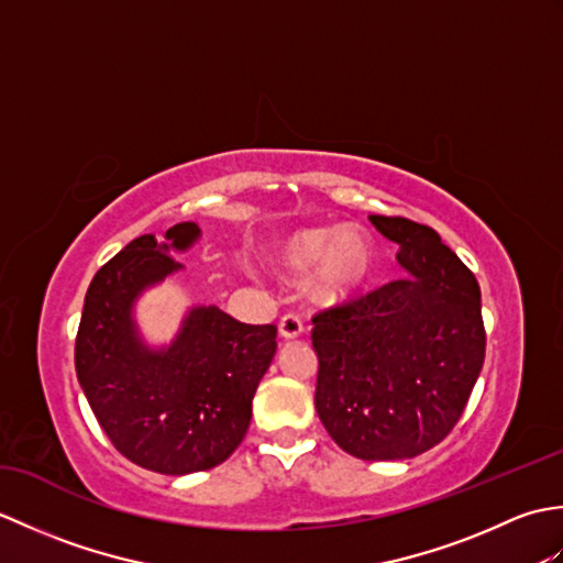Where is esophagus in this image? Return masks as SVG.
<instances>
[{"instance_id":"obj_1","label":"esophagus","mask_w":563,"mask_h":563,"mask_svg":"<svg viewBox=\"0 0 563 563\" xmlns=\"http://www.w3.org/2000/svg\"><path fill=\"white\" fill-rule=\"evenodd\" d=\"M302 331H305V324H302V319L297 317V314H285L278 321V333H280L283 339H297Z\"/></svg>"}]
</instances>
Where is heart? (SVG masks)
Listing matches in <instances>:
<instances>
[{
	"label": "heart",
	"mask_w": 563,
	"mask_h": 563,
	"mask_svg": "<svg viewBox=\"0 0 563 563\" xmlns=\"http://www.w3.org/2000/svg\"><path fill=\"white\" fill-rule=\"evenodd\" d=\"M278 261L292 275L317 268V295L321 300H345L357 295L375 271V251L369 239L341 227L295 232L280 246Z\"/></svg>",
	"instance_id": "heart-1"
}]
</instances>
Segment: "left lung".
Masks as SVG:
<instances>
[{
    "mask_svg": "<svg viewBox=\"0 0 563 563\" xmlns=\"http://www.w3.org/2000/svg\"><path fill=\"white\" fill-rule=\"evenodd\" d=\"M369 222L399 246L406 275L314 314V406L353 457L409 460L435 448L470 401L486 351L482 290L435 230Z\"/></svg>",
    "mask_w": 563,
    "mask_h": 563,
    "instance_id": "1",
    "label": "left lung"
}]
</instances>
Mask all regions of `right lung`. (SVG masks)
Segmentation results:
<instances>
[{
	"label": "right lung",
	"instance_id": "add662e5",
	"mask_svg": "<svg viewBox=\"0 0 563 563\" xmlns=\"http://www.w3.org/2000/svg\"><path fill=\"white\" fill-rule=\"evenodd\" d=\"M200 236L196 222L133 239L99 268L84 297L75 343L77 379L115 450L159 474L222 464L244 440L275 327L242 324L214 305L190 307L176 339L150 349L135 324L137 297L184 266L174 251Z\"/></svg>",
	"mask_w": 563,
	"mask_h": 563
}]
</instances>
